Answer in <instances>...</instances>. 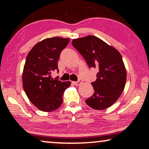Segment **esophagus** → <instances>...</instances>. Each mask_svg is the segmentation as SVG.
Listing matches in <instances>:
<instances>
[{
    "label": "esophagus",
    "mask_w": 149,
    "mask_h": 149,
    "mask_svg": "<svg viewBox=\"0 0 149 149\" xmlns=\"http://www.w3.org/2000/svg\"><path fill=\"white\" fill-rule=\"evenodd\" d=\"M73 84H74V85H75V86H79V84H81V81L79 80L77 81H73Z\"/></svg>",
    "instance_id": "1"
}]
</instances>
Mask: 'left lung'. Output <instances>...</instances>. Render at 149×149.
I'll list each match as a JSON object with an SVG mask.
<instances>
[{
  "mask_svg": "<svg viewBox=\"0 0 149 149\" xmlns=\"http://www.w3.org/2000/svg\"><path fill=\"white\" fill-rule=\"evenodd\" d=\"M72 45L85 59L90 68H98L92 82L94 94L86 100L93 109L101 110L116 102L123 93L126 71L120 53L98 37L92 35L73 39Z\"/></svg>",
  "mask_w": 149,
  "mask_h": 149,
  "instance_id": "obj_1",
  "label": "left lung"
}]
</instances>
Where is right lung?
Returning <instances> with one entry per match:
<instances>
[{
  "mask_svg": "<svg viewBox=\"0 0 149 149\" xmlns=\"http://www.w3.org/2000/svg\"><path fill=\"white\" fill-rule=\"evenodd\" d=\"M70 39L59 37L42 40L33 46L26 56L23 68V89L33 105L43 112H52L60 107L63 92L71 82H61L51 74L58 70L61 51Z\"/></svg>",
  "mask_w": 149,
  "mask_h": 149,
  "instance_id": "obj_1",
  "label": "right lung"
}]
</instances>
